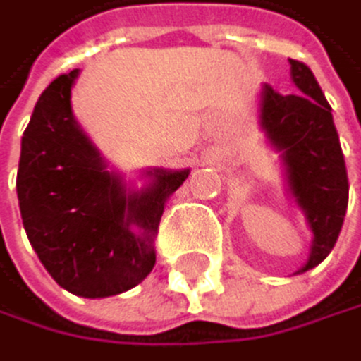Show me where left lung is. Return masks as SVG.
I'll use <instances>...</instances> for the list:
<instances>
[{
	"label": "left lung",
	"mask_w": 361,
	"mask_h": 361,
	"mask_svg": "<svg viewBox=\"0 0 361 361\" xmlns=\"http://www.w3.org/2000/svg\"><path fill=\"white\" fill-rule=\"evenodd\" d=\"M294 94H279L263 85L258 123L279 152L286 186L312 231L310 256L296 271L317 267L333 252L348 207V175L333 109L310 67L290 60Z\"/></svg>",
	"instance_id": "left-lung-1"
}]
</instances>
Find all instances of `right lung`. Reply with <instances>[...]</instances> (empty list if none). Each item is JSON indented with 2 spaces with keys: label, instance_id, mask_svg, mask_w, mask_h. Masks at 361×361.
Masks as SVG:
<instances>
[{
  "label": "right lung",
  "instance_id": "add662e5",
  "mask_svg": "<svg viewBox=\"0 0 361 361\" xmlns=\"http://www.w3.org/2000/svg\"><path fill=\"white\" fill-rule=\"evenodd\" d=\"M80 69L37 98L22 137L17 200L28 240L60 288L85 299L128 292L154 267V235L188 168H148L135 188L85 135L71 112Z\"/></svg>",
  "mask_w": 361,
  "mask_h": 361
}]
</instances>
